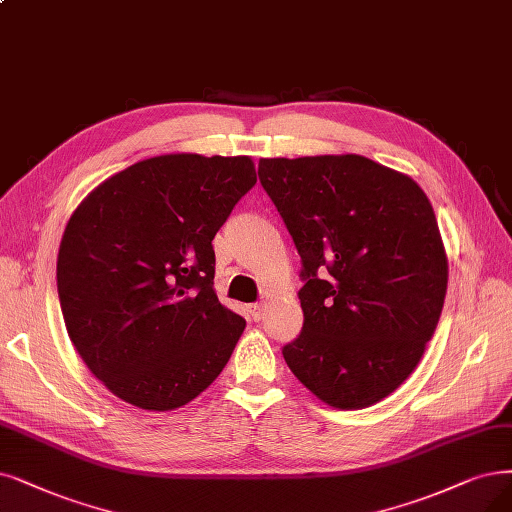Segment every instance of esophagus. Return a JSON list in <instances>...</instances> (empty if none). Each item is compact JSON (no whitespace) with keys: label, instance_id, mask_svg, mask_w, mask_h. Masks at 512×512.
I'll return each instance as SVG.
<instances>
[{"label":"esophagus","instance_id":"1","mask_svg":"<svg viewBox=\"0 0 512 512\" xmlns=\"http://www.w3.org/2000/svg\"><path fill=\"white\" fill-rule=\"evenodd\" d=\"M248 315L252 321H260L264 315V306L262 304H250L248 306Z\"/></svg>","mask_w":512,"mask_h":512}]
</instances>
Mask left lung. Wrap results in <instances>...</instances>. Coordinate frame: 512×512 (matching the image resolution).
I'll use <instances>...</instances> for the list:
<instances>
[{"instance_id":"obj_1","label":"left lung","mask_w":512,"mask_h":512,"mask_svg":"<svg viewBox=\"0 0 512 512\" xmlns=\"http://www.w3.org/2000/svg\"><path fill=\"white\" fill-rule=\"evenodd\" d=\"M258 176L302 258L292 374L336 410H363L407 380L433 338L447 254L431 201L363 155L260 159Z\"/></svg>"}]
</instances>
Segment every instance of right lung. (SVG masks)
Segmentation results:
<instances>
[{"instance_id":"add662e5","label":"right lung","mask_w":512,"mask_h":512,"mask_svg":"<svg viewBox=\"0 0 512 512\" xmlns=\"http://www.w3.org/2000/svg\"><path fill=\"white\" fill-rule=\"evenodd\" d=\"M254 185L248 155H157L102 180L71 214L60 309L79 357L121 401L172 412L231 359L245 321L216 296L212 239Z\"/></svg>"}]
</instances>
